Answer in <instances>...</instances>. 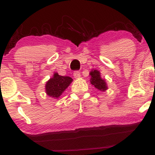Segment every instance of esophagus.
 <instances>
[{"label":"esophagus","mask_w":155,"mask_h":155,"mask_svg":"<svg viewBox=\"0 0 155 155\" xmlns=\"http://www.w3.org/2000/svg\"><path fill=\"white\" fill-rule=\"evenodd\" d=\"M74 77L75 78H78L81 77V73L79 71H75L74 72Z\"/></svg>","instance_id":"esophagus-1"}]
</instances>
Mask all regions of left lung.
Instances as JSON below:
<instances>
[{
	"label": "left lung",
	"mask_w": 155,
	"mask_h": 155,
	"mask_svg": "<svg viewBox=\"0 0 155 155\" xmlns=\"http://www.w3.org/2000/svg\"><path fill=\"white\" fill-rule=\"evenodd\" d=\"M90 83L95 88L101 92H105L108 89L106 81L104 78H102L101 77V73L99 70L93 69L90 72Z\"/></svg>",
	"instance_id": "8db88e82"
}]
</instances>
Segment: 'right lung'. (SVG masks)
<instances>
[{"label":"right lung","instance_id":"right-lung-1","mask_svg":"<svg viewBox=\"0 0 155 155\" xmlns=\"http://www.w3.org/2000/svg\"><path fill=\"white\" fill-rule=\"evenodd\" d=\"M72 81L70 77L61 76L57 72H54L53 77L46 82L45 87L47 95L55 99H58Z\"/></svg>","mask_w":155,"mask_h":155}]
</instances>
